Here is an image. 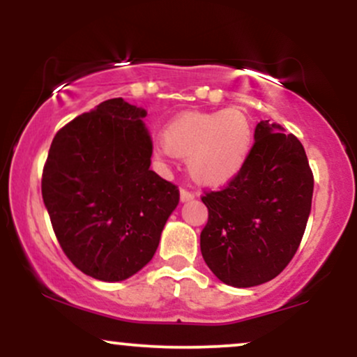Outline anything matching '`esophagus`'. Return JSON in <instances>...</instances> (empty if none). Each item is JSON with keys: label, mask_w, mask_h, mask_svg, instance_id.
<instances>
[{"label": "esophagus", "mask_w": 357, "mask_h": 357, "mask_svg": "<svg viewBox=\"0 0 357 357\" xmlns=\"http://www.w3.org/2000/svg\"><path fill=\"white\" fill-rule=\"evenodd\" d=\"M192 198H195V195H192L191 191H188V190H181V191H179V199H181V203L191 202Z\"/></svg>", "instance_id": "34e87169"}]
</instances>
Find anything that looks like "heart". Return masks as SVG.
Here are the masks:
<instances>
[{
	"instance_id": "obj_1",
	"label": "heart",
	"mask_w": 357,
	"mask_h": 357,
	"mask_svg": "<svg viewBox=\"0 0 357 357\" xmlns=\"http://www.w3.org/2000/svg\"><path fill=\"white\" fill-rule=\"evenodd\" d=\"M252 142V124L240 110H186L165 127L158 154L186 158L192 181L206 188H221L243 169Z\"/></svg>"
}]
</instances>
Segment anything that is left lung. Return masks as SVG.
I'll return each mask as SVG.
<instances>
[{"label": "left lung", "instance_id": "8db88e82", "mask_svg": "<svg viewBox=\"0 0 357 357\" xmlns=\"http://www.w3.org/2000/svg\"><path fill=\"white\" fill-rule=\"evenodd\" d=\"M284 130L275 122H258L240 174L202 198L208 208L202 255L227 285L245 289L275 278L304 236L314 176L304 146Z\"/></svg>", "mask_w": 357, "mask_h": 357}]
</instances>
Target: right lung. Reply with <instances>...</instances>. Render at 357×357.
<instances>
[{
    "instance_id": "add662e5",
    "label": "right lung",
    "mask_w": 357,
    "mask_h": 357,
    "mask_svg": "<svg viewBox=\"0 0 357 357\" xmlns=\"http://www.w3.org/2000/svg\"><path fill=\"white\" fill-rule=\"evenodd\" d=\"M147 112L110 99L53 137L42 196L65 255L85 275L121 282L154 257L179 191L149 169Z\"/></svg>"
}]
</instances>
